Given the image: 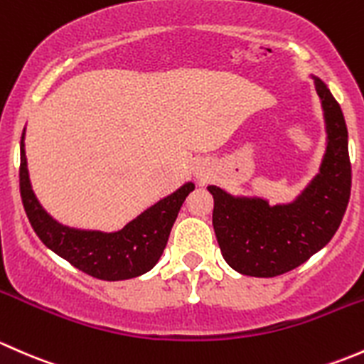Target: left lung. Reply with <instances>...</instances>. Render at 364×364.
I'll list each match as a JSON object with an SVG mask.
<instances>
[{
  "mask_svg": "<svg viewBox=\"0 0 364 364\" xmlns=\"http://www.w3.org/2000/svg\"><path fill=\"white\" fill-rule=\"evenodd\" d=\"M324 108L328 151L321 173L291 205L269 207L261 198H235L215 186L212 224L226 263L250 277H277L321 250L338 230L350 198L347 126L338 101L316 78Z\"/></svg>",
  "mask_w": 364,
  "mask_h": 364,
  "instance_id": "left-lung-1",
  "label": "left lung"
}]
</instances>
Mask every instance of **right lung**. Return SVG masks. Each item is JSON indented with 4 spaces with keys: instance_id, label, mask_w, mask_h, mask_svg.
<instances>
[{
    "instance_id": "add662e5",
    "label": "right lung",
    "mask_w": 364,
    "mask_h": 364,
    "mask_svg": "<svg viewBox=\"0 0 364 364\" xmlns=\"http://www.w3.org/2000/svg\"><path fill=\"white\" fill-rule=\"evenodd\" d=\"M18 181L26 215L45 245L80 272L110 282L134 279L154 268L166 247L171 226L177 219L183 200L191 191H194V183H186L177 193L145 210L121 231L101 233L63 226L40 207L29 183L22 141Z\"/></svg>"
}]
</instances>
